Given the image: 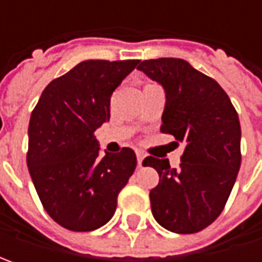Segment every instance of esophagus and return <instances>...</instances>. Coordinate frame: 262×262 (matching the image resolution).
<instances>
[{
	"label": "esophagus",
	"mask_w": 262,
	"mask_h": 262,
	"mask_svg": "<svg viewBox=\"0 0 262 262\" xmlns=\"http://www.w3.org/2000/svg\"><path fill=\"white\" fill-rule=\"evenodd\" d=\"M143 160H144V156H143V153H137V163H138V166H141Z\"/></svg>",
	"instance_id": "esophagus-1"
}]
</instances>
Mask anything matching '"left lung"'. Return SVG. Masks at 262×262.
Returning <instances> with one entry per match:
<instances>
[{"instance_id":"left-lung-1","label":"left lung","mask_w":262,"mask_h":262,"mask_svg":"<svg viewBox=\"0 0 262 262\" xmlns=\"http://www.w3.org/2000/svg\"><path fill=\"white\" fill-rule=\"evenodd\" d=\"M162 84L166 105L160 131L184 143L179 169L148 156L159 184L150 191L156 222L175 233H196L223 208L241 167V124L236 109L216 80L179 58L141 61L137 67Z\"/></svg>"}]
</instances>
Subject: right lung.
<instances>
[{
  "mask_svg": "<svg viewBox=\"0 0 262 262\" xmlns=\"http://www.w3.org/2000/svg\"><path fill=\"white\" fill-rule=\"evenodd\" d=\"M140 61L89 59L52 80L29 122L27 167L46 213L59 226L90 232L115 213L136 153L99 157L95 131L111 118V96Z\"/></svg>",
  "mask_w": 262,
  "mask_h": 262,
  "instance_id": "right-lung-1",
  "label": "right lung"
}]
</instances>
